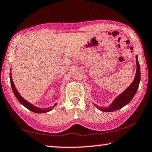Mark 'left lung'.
I'll return each instance as SVG.
<instances>
[{
	"label": "left lung",
	"mask_w": 152,
	"mask_h": 152,
	"mask_svg": "<svg viewBox=\"0 0 152 152\" xmlns=\"http://www.w3.org/2000/svg\"><path fill=\"white\" fill-rule=\"evenodd\" d=\"M136 64H137L136 74L135 78L133 80L132 83L131 84V85L124 92L119 95L108 107L102 108L101 107H98L97 105L94 104L96 107H98V109H99L102 111L112 112L121 109L122 107L129 103L137 91L140 82V66L138 61L137 56H136Z\"/></svg>",
	"instance_id": "obj_1"
}]
</instances>
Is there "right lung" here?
I'll list each match as a JSON object with an SVG mask.
<instances>
[{"instance_id": "obj_1", "label": "right lung", "mask_w": 152, "mask_h": 152, "mask_svg": "<svg viewBox=\"0 0 152 152\" xmlns=\"http://www.w3.org/2000/svg\"><path fill=\"white\" fill-rule=\"evenodd\" d=\"M10 80H11V85L12 87V92H13V93L15 94V96H16V98L17 99L18 101H19V102L21 104L23 105L25 107H26L27 109H28L30 110H31L32 112L33 113H47L50 111L51 110H52V109L53 107H54L56 104L53 105V107H50L48 108H45V109H40V108H38V107H36L34 105H33L32 104H31L30 102H27L26 100H25L21 96H20L19 92L17 91V90L15 88V86L13 83V81H12V75H11V73L10 72Z\"/></svg>"}]
</instances>
